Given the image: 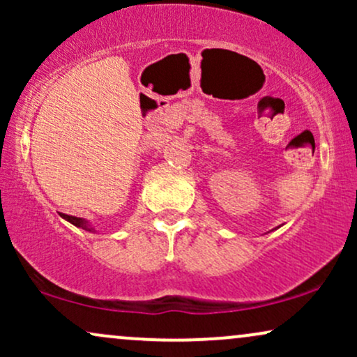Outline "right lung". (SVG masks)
I'll return each instance as SVG.
<instances>
[{"mask_svg": "<svg viewBox=\"0 0 357 357\" xmlns=\"http://www.w3.org/2000/svg\"><path fill=\"white\" fill-rule=\"evenodd\" d=\"M60 216L63 220H67V221H70L72 225H75V227H79V228H84V230H87V231H92L93 228L90 227L89 225V221L87 220H84V218H77V216H70V215H65V213H60Z\"/></svg>", "mask_w": 357, "mask_h": 357, "instance_id": "right-lung-1", "label": "right lung"}]
</instances>
